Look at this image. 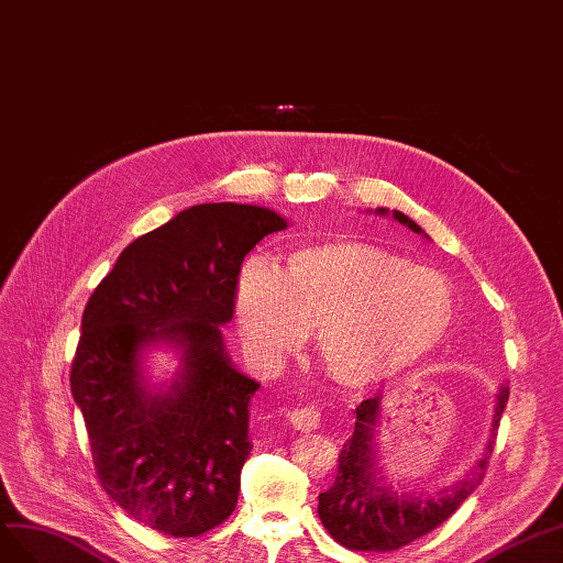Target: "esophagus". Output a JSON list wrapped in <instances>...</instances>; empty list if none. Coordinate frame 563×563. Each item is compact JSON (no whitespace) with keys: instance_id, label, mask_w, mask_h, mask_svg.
I'll list each match as a JSON object with an SVG mask.
<instances>
[{"instance_id":"34e87169","label":"esophagus","mask_w":563,"mask_h":563,"mask_svg":"<svg viewBox=\"0 0 563 563\" xmlns=\"http://www.w3.org/2000/svg\"><path fill=\"white\" fill-rule=\"evenodd\" d=\"M287 422H290L299 431H313L320 424V412H318L316 406L287 410Z\"/></svg>"}]
</instances>
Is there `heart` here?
Returning <instances> with one entry per match:
<instances>
[{"instance_id": "heart-1", "label": "heart", "mask_w": 563, "mask_h": 563, "mask_svg": "<svg viewBox=\"0 0 563 563\" xmlns=\"http://www.w3.org/2000/svg\"><path fill=\"white\" fill-rule=\"evenodd\" d=\"M453 316L455 295L443 273L356 240L290 250L278 271L247 262L233 285L235 328L256 358L295 349L313 328L320 365L346 387L424 361Z\"/></svg>"}]
</instances>
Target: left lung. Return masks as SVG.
Returning <instances> with one entry per match:
<instances>
[{
    "instance_id": "1",
    "label": "left lung",
    "mask_w": 563,
    "mask_h": 563,
    "mask_svg": "<svg viewBox=\"0 0 563 563\" xmlns=\"http://www.w3.org/2000/svg\"><path fill=\"white\" fill-rule=\"evenodd\" d=\"M375 212L391 214L410 231L424 233L404 212H389L384 207ZM507 398V387H500L495 396V415L484 455L478 457L467 476L460 478L455 486L439 490L437 495H406L394 490L384 481L375 441L382 396L363 400L356 408V427H353L351 439L344 443L340 453V467H336L334 484L318 495V517L328 528V533L349 550L391 552L431 533L445 519H451L455 509L484 481L495 445V431L500 427Z\"/></svg>"
}]
</instances>
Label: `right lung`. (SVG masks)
Here are the masks:
<instances>
[{
	"instance_id": "add662e5",
	"label": "right lung",
	"mask_w": 563,
	"mask_h": 563,
	"mask_svg": "<svg viewBox=\"0 0 563 563\" xmlns=\"http://www.w3.org/2000/svg\"><path fill=\"white\" fill-rule=\"evenodd\" d=\"M287 221L266 207L207 202L136 238L82 313L70 391L82 410L96 476L132 519L196 538L238 505L252 451L250 400L221 325L245 254ZM169 345L180 371L148 385L142 353Z\"/></svg>"
}]
</instances>
